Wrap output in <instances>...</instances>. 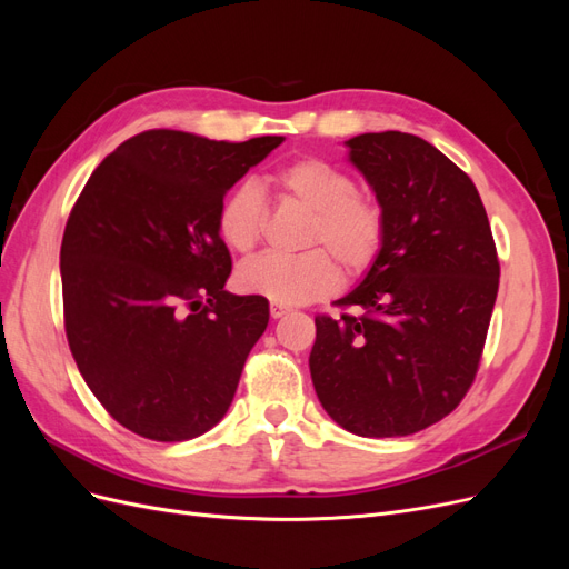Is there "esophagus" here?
Wrapping results in <instances>:
<instances>
[{"mask_svg":"<svg viewBox=\"0 0 569 569\" xmlns=\"http://www.w3.org/2000/svg\"><path fill=\"white\" fill-rule=\"evenodd\" d=\"M289 313V306H284V303H270V318H274V320H278V318H282V316H287Z\"/></svg>","mask_w":569,"mask_h":569,"instance_id":"34e87169","label":"esophagus"}]
</instances>
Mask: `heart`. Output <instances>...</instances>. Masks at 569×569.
Here are the masks:
<instances>
[{"instance_id": "b5f03b06", "label": "heart", "mask_w": 569, "mask_h": 569, "mask_svg": "<svg viewBox=\"0 0 569 569\" xmlns=\"http://www.w3.org/2000/svg\"><path fill=\"white\" fill-rule=\"evenodd\" d=\"M278 192L311 211L303 244L322 247L297 256L261 253L237 270V282L249 295L274 303H308L332 295L339 270L363 272L382 249L385 211L372 194L360 192L349 173L330 161L303 157L270 176ZM266 201L251 182L237 184L218 209V234L237 253H251L263 237Z\"/></svg>"}]
</instances>
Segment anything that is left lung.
<instances>
[{
  "label": "left lung",
  "instance_id": "obj_1",
  "mask_svg": "<svg viewBox=\"0 0 569 569\" xmlns=\"http://www.w3.org/2000/svg\"><path fill=\"white\" fill-rule=\"evenodd\" d=\"M385 211L368 274L316 318L308 366L322 408L358 437H406L462 401L498 295L496 244L475 182L425 142L387 130L347 142Z\"/></svg>",
  "mask_w": 569,
  "mask_h": 569
}]
</instances>
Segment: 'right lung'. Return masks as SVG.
I'll use <instances>...</instances> for the list:
<instances>
[{
    "instance_id": "add662e5",
    "label": "right lung",
    "mask_w": 569,
    "mask_h": 569,
    "mask_svg": "<svg viewBox=\"0 0 569 569\" xmlns=\"http://www.w3.org/2000/svg\"><path fill=\"white\" fill-rule=\"evenodd\" d=\"M282 142L147 130L80 192L61 242L66 337L82 380L130 432L187 441L228 412L270 311L263 297L226 291L218 209Z\"/></svg>"
}]
</instances>
